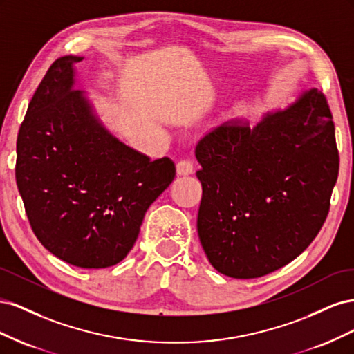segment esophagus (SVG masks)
<instances>
[{
    "label": "esophagus",
    "instance_id": "esophagus-1",
    "mask_svg": "<svg viewBox=\"0 0 354 354\" xmlns=\"http://www.w3.org/2000/svg\"><path fill=\"white\" fill-rule=\"evenodd\" d=\"M177 176H190L194 174V164L190 160H180V162L176 165Z\"/></svg>",
    "mask_w": 354,
    "mask_h": 354
}]
</instances>
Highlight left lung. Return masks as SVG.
<instances>
[{"label": "left lung", "instance_id": "obj_1", "mask_svg": "<svg viewBox=\"0 0 354 354\" xmlns=\"http://www.w3.org/2000/svg\"><path fill=\"white\" fill-rule=\"evenodd\" d=\"M198 234L211 266L234 279L269 274L301 254L324 226L338 177L325 95L306 90L285 108L220 125L198 143Z\"/></svg>", "mask_w": 354, "mask_h": 354}]
</instances>
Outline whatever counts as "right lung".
<instances>
[{
    "mask_svg": "<svg viewBox=\"0 0 354 354\" xmlns=\"http://www.w3.org/2000/svg\"><path fill=\"white\" fill-rule=\"evenodd\" d=\"M82 59H57L37 88L17 136L16 181L46 250L81 269H104L131 251L176 167L106 130L90 95L75 90Z\"/></svg>",
    "mask_w": 354,
    "mask_h": 354,
    "instance_id": "add662e5",
    "label": "right lung"
}]
</instances>
